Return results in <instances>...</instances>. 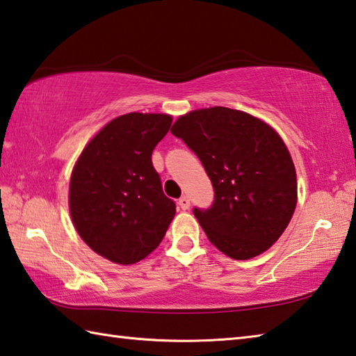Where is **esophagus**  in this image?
Returning a JSON list of instances; mask_svg holds the SVG:
<instances>
[{"label":"esophagus","mask_w":356,"mask_h":356,"mask_svg":"<svg viewBox=\"0 0 356 356\" xmlns=\"http://www.w3.org/2000/svg\"><path fill=\"white\" fill-rule=\"evenodd\" d=\"M179 207L182 210H188L190 209V199L186 197V196H182L179 199Z\"/></svg>","instance_id":"esophagus-1"}]
</instances>
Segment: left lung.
<instances>
[{"label":"left lung","instance_id":"8db88e82","mask_svg":"<svg viewBox=\"0 0 356 356\" xmlns=\"http://www.w3.org/2000/svg\"><path fill=\"white\" fill-rule=\"evenodd\" d=\"M171 134L196 154L215 190L209 209H193L210 243L235 260L268 250L297 202L294 163L279 134L227 107L180 116Z\"/></svg>","mask_w":356,"mask_h":356}]
</instances>
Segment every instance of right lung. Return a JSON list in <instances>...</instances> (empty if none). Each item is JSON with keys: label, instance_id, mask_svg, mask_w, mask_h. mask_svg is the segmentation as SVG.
Wrapping results in <instances>:
<instances>
[{"label": "right lung", "instance_id": "add662e5", "mask_svg": "<svg viewBox=\"0 0 356 356\" xmlns=\"http://www.w3.org/2000/svg\"><path fill=\"white\" fill-rule=\"evenodd\" d=\"M171 122L161 113L121 115L96 134L74 166L71 219L88 248L113 263L143 260L176 215L152 165L154 147Z\"/></svg>", "mask_w": 356, "mask_h": 356}]
</instances>
